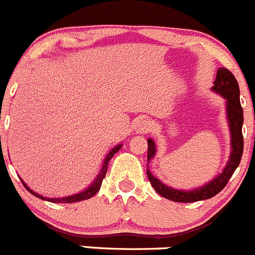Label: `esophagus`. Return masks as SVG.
Masks as SVG:
<instances>
[{
    "label": "esophagus",
    "mask_w": 255,
    "mask_h": 255,
    "mask_svg": "<svg viewBox=\"0 0 255 255\" xmlns=\"http://www.w3.org/2000/svg\"><path fill=\"white\" fill-rule=\"evenodd\" d=\"M135 128L137 131V133H146L151 130V123L146 118H142V119L137 120Z\"/></svg>",
    "instance_id": "obj_1"
}]
</instances>
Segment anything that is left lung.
I'll return each mask as SVG.
<instances>
[{
    "mask_svg": "<svg viewBox=\"0 0 255 255\" xmlns=\"http://www.w3.org/2000/svg\"><path fill=\"white\" fill-rule=\"evenodd\" d=\"M212 89L227 99V118L228 124H230L231 137H232V142H231L232 152H231L230 161H228L224 172L219 177L207 183L206 185L191 191L177 190V189L169 188V186L162 184V182H159L156 177H153L152 173L147 169V177H148L151 185L153 186V189L159 195L168 199V200L177 201V203H195V201L212 198L225 188L228 180L231 179L232 174L235 173V170L240 166L243 153V109L240 102L238 82L230 70L221 67L217 71L216 80H215ZM147 142H148L147 159L149 161L156 153V147H154V142L151 138H148Z\"/></svg>",
    "mask_w": 255,
    "mask_h": 255,
    "instance_id": "8db88e82",
    "label": "left lung"
}]
</instances>
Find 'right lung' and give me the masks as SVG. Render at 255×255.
<instances>
[{
    "instance_id": "obj_1",
    "label": "right lung",
    "mask_w": 255,
    "mask_h": 255,
    "mask_svg": "<svg viewBox=\"0 0 255 255\" xmlns=\"http://www.w3.org/2000/svg\"><path fill=\"white\" fill-rule=\"evenodd\" d=\"M122 148V145H118V146H115L114 148L112 149V151L109 152L108 153V156L106 157V159H104V162H103V167H102V169H101V172H99V174H98V177L96 178V180H94L93 182V184H92L91 186H89V188L87 189V190H85V191H82V193H78V194H76V195H71V196H66V198H61V199H48V198H44V196H40L39 195V194H36V193H34L33 190H30L29 188H28L27 185H25V183L23 182L22 180V183H23V185H24V188L27 189L28 191H29L30 194H33L34 196H36V198H40V199H43V200H48V201H50V203H57V204H70V203H77V201H82V200H87V199H89V198H92V196L93 195H96L97 193H98L99 191V189H101V185H102V182H103V179H104V177H106V173H107V169H108V164H109V161L110 159H112V157L114 156L115 153H117L118 151H119V149Z\"/></svg>"
}]
</instances>
